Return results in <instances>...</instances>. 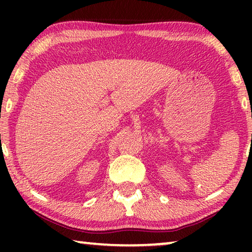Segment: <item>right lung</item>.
Returning a JSON list of instances; mask_svg holds the SVG:
<instances>
[{
    "mask_svg": "<svg viewBox=\"0 0 252 252\" xmlns=\"http://www.w3.org/2000/svg\"><path fill=\"white\" fill-rule=\"evenodd\" d=\"M0 135H1V134H0Z\"/></svg>",
    "mask_w": 252,
    "mask_h": 252,
    "instance_id": "1",
    "label": "right lung"
}]
</instances>
